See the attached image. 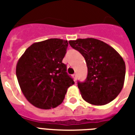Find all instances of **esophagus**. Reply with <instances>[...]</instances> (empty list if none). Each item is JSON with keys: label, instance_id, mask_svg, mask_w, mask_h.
Here are the masks:
<instances>
[{"label": "esophagus", "instance_id": "obj_1", "mask_svg": "<svg viewBox=\"0 0 135 135\" xmlns=\"http://www.w3.org/2000/svg\"><path fill=\"white\" fill-rule=\"evenodd\" d=\"M73 79H74V81H76V79H77V76H76V74L73 75Z\"/></svg>", "mask_w": 135, "mask_h": 135}]
</instances>
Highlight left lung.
<instances>
[{
    "instance_id": "8db88e82",
    "label": "left lung",
    "mask_w": 135,
    "mask_h": 135,
    "mask_svg": "<svg viewBox=\"0 0 135 135\" xmlns=\"http://www.w3.org/2000/svg\"><path fill=\"white\" fill-rule=\"evenodd\" d=\"M73 49L85 59L88 69L84 82H78L82 98L93 105H104L122 89L125 63L114 49L100 40L87 38L69 41Z\"/></svg>"
}]
</instances>
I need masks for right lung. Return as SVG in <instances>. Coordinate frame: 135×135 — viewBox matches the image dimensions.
I'll list each match as a JSON object with an SVG mask.
<instances>
[{
  "label": "right lung",
  "instance_id": "1",
  "mask_svg": "<svg viewBox=\"0 0 135 135\" xmlns=\"http://www.w3.org/2000/svg\"><path fill=\"white\" fill-rule=\"evenodd\" d=\"M66 40L50 38L28 48L16 65V76L25 97L42 109L62 103L67 89L74 84L62 63L68 47Z\"/></svg>",
  "mask_w": 135,
  "mask_h": 135
}]
</instances>
